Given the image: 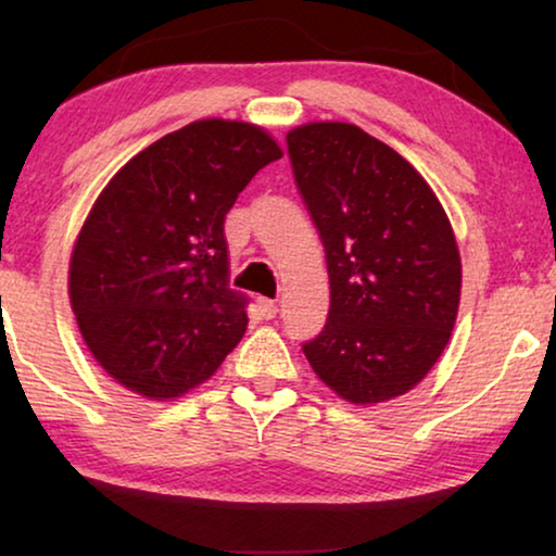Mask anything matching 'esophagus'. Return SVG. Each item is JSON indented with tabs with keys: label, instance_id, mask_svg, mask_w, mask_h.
I'll return each mask as SVG.
<instances>
[{
	"label": "esophagus",
	"instance_id": "obj_1",
	"mask_svg": "<svg viewBox=\"0 0 556 556\" xmlns=\"http://www.w3.org/2000/svg\"><path fill=\"white\" fill-rule=\"evenodd\" d=\"M257 311H261L263 318H276L278 303L270 301V299H257Z\"/></svg>",
	"mask_w": 556,
	"mask_h": 556
}]
</instances>
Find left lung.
<instances>
[{"instance_id":"left-lung-1","label":"left lung","mask_w":556,"mask_h":556,"mask_svg":"<svg viewBox=\"0 0 556 556\" xmlns=\"http://www.w3.org/2000/svg\"><path fill=\"white\" fill-rule=\"evenodd\" d=\"M286 141L331 283L329 318L303 354L352 405L400 397L440 359L458 316L451 219L422 174L359 126L314 121Z\"/></svg>"}]
</instances>
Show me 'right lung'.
Returning a JSON list of instances; mask_svg holds the SVG:
<instances>
[{
	"mask_svg": "<svg viewBox=\"0 0 556 556\" xmlns=\"http://www.w3.org/2000/svg\"><path fill=\"white\" fill-rule=\"evenodd\" d=\"M283 156L255 124L194 121L113 174L83 223L67 293L80 337L121 387L174 400L207 382L248 329L225 215Z\"/></svg>",
	"mask_w": 556,
	"mask_h": 556,
	"instance_id": "obj_1",
	"label": "right lung"
}]
</instances>
